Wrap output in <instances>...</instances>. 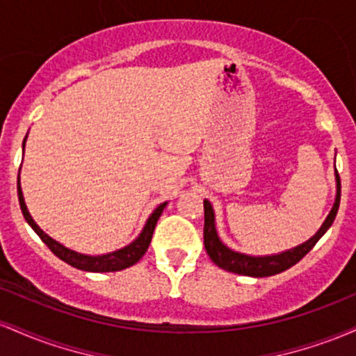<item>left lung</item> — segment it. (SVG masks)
<instances>
[{
	"instance_id": "1",
	"label": "left lung",
	"mask_w": 356,
	"mask_h": 356,
	"mask_svg": "<svg viewBox=\"0 0 356 356\" xmlns=\"http://www.w3.org/2000/svg\"><path fill=\"white\" fill-rule=\"evenodd\" d=\"M337 201L330 216L323 222L321 229L313 236L312 239L306 241L305 244L298 246L295 249H289V251L281 252L277 256H264V257H254V256H246L239 254V252L231 251L229 248L224 246L218 238V232H216L214 226V211H212L209 201H204V246L212 263L218 264L219 268L226 269L229 273H236V275H244V276H273L277 273L286 271L288 268L295 266L300 259L308 254L312 251L314 244L320 241V238L325 234L326 229L333 224L334 218H337L338 207H340V195H341V182L340 175L337 172Z\"/></svg>"
}]
</instances>
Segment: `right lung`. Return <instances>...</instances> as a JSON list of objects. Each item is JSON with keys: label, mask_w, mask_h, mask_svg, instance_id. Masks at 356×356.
<instances>
[{"label": "right lung", "mask_w": 356, "mask_h": 356, "mask_svg": "<svg viewBox=\"0 0 356 356\" xmlns=\"http://www.w3.org/2000/svg\"><path fill=\"white\" fill-rule=\"evenodd\" d=\"M18 201H19V207H22V212H23L24 219H26V222L33 227V231L40 236V239H42L43 243L50 248V251L53 252V254H55L56 257H60L61 261H65V263L70 264V266H73V268L81 269V271H92V273L120 271V269L134 266V264H136L137 261L145 254L147 249H149L150 241H152L155 224H157V220H159V218H161L162 211H164V207H165V202H164L152 212V216H150L149 220H147L144 231L140 232V236H138V238L134 241L132 244H129L127 248L118 249V251H115V252H110V254H104V256H85V254H80V252L72 251V249H67L65 246H61L60 243L53 241L50 236L44 234V232L40 229L38 226H36V222L31 219L26 206H24L23 192H22V187H19V179H18Z\"/></svg>", "instance_id": "1"}]
</instances>
